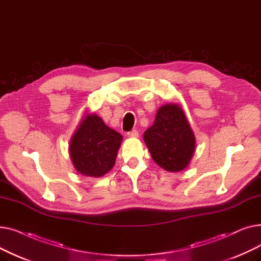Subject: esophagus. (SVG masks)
I'll return each mask as SVG.
<instances>
[{"label":"esophagus","instance_id":"34e87169","mask_svg":"<svg viewBox=\"0 0 261 261\" xmlns=\"http://www.w3.org/2000/svg\"><path fill=\"white\" fill-rule=\"evenodd\" d=\"M127 135L129 136V138H134V139H136V138H139V132H138V130H132V131H130V132H128Z\"/></svg>","mask_w":261,"mask_h":261}]
</instances>
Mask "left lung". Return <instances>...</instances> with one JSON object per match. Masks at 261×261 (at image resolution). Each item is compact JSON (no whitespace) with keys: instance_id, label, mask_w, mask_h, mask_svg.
I'll return each mask as SVG.
<instances>
[{"instance_id":"8db88e82","label":"left lung","mask_w":261,"mask_h":261,"mask_svg":"<svg viewBox=\"0 0 261 261\" xmlns=\"http://www.w3.org/2000/svg\"><path fill=\"white\" fill-rule=\"evenodd\" d=\"M144 141L153 161L171 172L185 169L194 154L196 140L182 109L175 103L162 106Z\"/></svg>"}]
</instances>
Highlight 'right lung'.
Here are the masks:
<instances>
[{"mask_svg":"<svg viewBox=\"0 0 261 261\" xmlns=\"http://www.w3.org/2000/svg\"><path fill=\"white\" fill-rule=\"evenodd\" d=\"M122 136L96 114L81 120L70 142V154L78 172L99 177L112 169Z\"/></svg>","mask_w":261,"mask_h":261,"instance_id":"obj_1","label":"right lung"}]
</instances>
